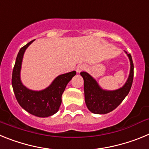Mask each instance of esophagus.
Wrapping results in <instances>:
<instances>
[{
    "label": "esophagus",
    "mask_w": 149,
    "mask_h": 149,
    "mask_svg": "<svg viewBox=\"0 0 149 149\" xmlns=\"http://www.w3.org/2000/svg\"><path fill=\"white\" fill-rule=\"evenodd\" d=\"M86 65H84V64H82V65H78V66H77V69H76V71H77V73H80V72H82V71H84V70H85V69H86Z\"/></svg>",
    "instance_id": "1"
}]
</instances>
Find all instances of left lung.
I'll use <instances>...</instances> for the list:
<instances>
[{"label":"left lung","instance_id":"8db88e82","mask_svg":"<svg viewBox=\"0 0 149 149\" xmlns=\"http://www.w3.org/2000/svg\"><path fill=\"white\" fill-rule=\"evenodd\" d=\"M130 60V73L125 84L116 90L103 89L95 79L86 72H81L84 81L85 102L89 110L95 114H106L115 110L131 90L134 79V63L130 54L125 51Z\"/></svg>","mask_w":149,"mask_h":149}]
</instances>
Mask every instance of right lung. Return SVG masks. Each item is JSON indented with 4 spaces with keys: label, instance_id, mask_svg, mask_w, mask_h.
Wrapping results in <instances>:
<instances>
[{
    "label": "right lung",
    "instance_id": "right-lung-1",
    "mask_svg": "<svg viewBox=\"0 0 149 149\" xmlns=\"http://www.w3.org/2000/svg\"><path fill=\"white\" fill-rule=\"evenodd\" d=\"M34 40L22 47L17 55L12 75V86L19 105L29 113L38 117H48L59 110L62 95L67 84L76 74L75 71L57 76L49 86L42 90L35 91L26 87L21 81V69L24 54Z\"/></svg>",
    "mask_w": 149,
    "mask_h": 149
}]
</instances>
